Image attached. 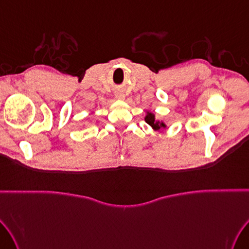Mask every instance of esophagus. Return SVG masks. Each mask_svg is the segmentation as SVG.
<instances>
[{
    "label": "esophagus",
    "instance_id": "esophagus-1",
    "mask_svg": "<svg viewBox=\"0 0 249 249\" xmlns=\"http://www.w3.org/2000/svg\"><path fill=\"white\" fill-rule=\"evenodd\" d=\"M115 97H116V98H118V99H123V98H124V95L121 94V92H120V94H116Z\"/></svg>",
    "mask_w": 249,
    "mask_h": 249
}]
</instances>
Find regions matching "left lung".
<instances>
[{
  "label": "left lung",
  "instance_id": "left-lung-1",
  "mask_svg": "<svg viewBox=\"0 0 249 249\" xmlns=\"http://www.w3.org/2000/svg\"><path fill=\"white\" fill-rule=\"evenodd\" d=\"M145 122H147L148 124H150L155 129H160V126H163V127H165V124L164 123H160V122H155L154 115L152 113H148V115L145 116Z\"/></svg>",
  "mask_w": 249,
  "mask_h": 249
}]
</instances>
